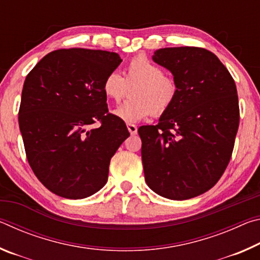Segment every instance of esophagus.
<instances>
[{
    "label": "esophagus",
    "instance_id": "obj_1",
    "mask_svg": "<svg viewBox=\"0 0 260 260\" xmlns=\"http://www.w3.org/2000/svg\"><path fill=\"white\" fill-rule=\"evenodd\" d=\"M127 129H128L131 135H135L138 133V127L134 124H127Z\"/></svg>",
    "mask_w": 260,
    "mask_h": 260
}]
</instances>
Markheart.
<instances>
[{"label": "heart", "instance_id": "obj_1", "mask_svg": "<svg viewBox=\"0 0 260 260\" xmlns=\"http://www.w3.org/2000/svg\"><path fill=\"white\" fill-rule=\"evenodd\" d=\"M128 88H132V99L113 111L114 116L128 124L142 120L150 113L161 116L172 107L178 95L177 82L165 76L162 68L146 56L129 60L122 77L112 71L103 81L105 96L116 103L125 98Z\"/></svg>", "mask_w": 260, "mask_h": 260}]
</instances>
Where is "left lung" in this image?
I'll return each mask as SVG.
<instances>
[{"instance_id": "left-lung-1", "label": "left lung", "mask_w": 260, "mask_h": 260, "mask_svg": "<svg viewBox=\"0 0 260 260\" xmlns=\"http://www.w3.org/2000/svg\"><path fill=\"white\" fill-rule=\"evenodd\" d=\"M152 60L173 74L178 95L157 125L138 131L144 179L165 199L189 200L212 188L231 160L240 122L236 86L203 48H161Z\"/></svg>"}]
</instances>
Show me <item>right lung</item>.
Listing matches in <instances>:
<instances>
[{
	"label": "right lung",
	"instance_id": "add662e5",
	"mask_svg": "<svg viewBox=\"0 0 260 260\" xmlns=\"http://www.w3.org/2000/svg\"><path fill=\"white\" fill-rule=\"evenodd\" d=\"M122 59L81 48L51 51L25 79L19 128L29 166L64 199L80 200L108 181L112 156L129 133L109 113L103 81ZM96 121L99 129L87 128Z\"/></svg>",
	"mask_w": 260,
	"mask_h": 260
}]
</instances>
